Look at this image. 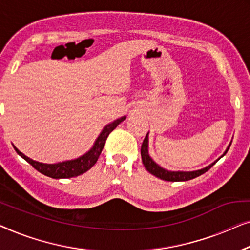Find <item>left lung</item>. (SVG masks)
Here are the masks:
<instances>
[{
    "mask_svg": "<svg viewBox=\"0 0 250 250\" xmlns=\"http://www.w3.org/2000/svg\"><path fill=\"white\" fill-rule=\"evenodd\" d=\"M230 146L228 147V149L230 148ZM227 149V152H228ZM227 152L223 154V155H226ZM140 154H142V161H143V164L144 167L147 171L149 172L150 174L155 175L159 179H162V180L164 181H188V180H191V179H194L196 177H199V175H202L203 173H205L206 171H208L210 167H213L214 164L216 163V162H214L213 164L208 165V167H205V168H202V170H198V171H192V172H171V171H167L164 170V168H162L161 167H159L155 162H154L152 159H150L149 155H148V138H147V136L145 137V139H144L143 142V145H142V148H140ZM222 155V156H223ZM221 156V157H222Z\"/></svg>",
    "mask_w": 250,
    "mask_h": 250,
    "instance_id": "8db88e82",
    "label": "left lung"
}]
</instances>
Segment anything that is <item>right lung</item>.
Masks as SVG:
<instances>
[{"label": "right lung", "mask_w": 250, "mask_h": 250, "mask_svg": "<svg viewBox=\"0 0 250 250\" xmlns=\"http://www.w3.org/2000/svg\"><path fill=\"white\" fill-rule=\"evenodd\" d=\"M125 119V117H122L105 126L103 131L101 132V135L98 136L96 142H95L93 148H91L88 153H86L85 155L72 161H66L56 164H44L40 163V162L33 161L29 159V157L23 155V154L19 152L15 146H13V148L16 149V152L18 153L23 160H26L30 165H33L34 168H36L38 172L46 175V177L53 179H68L72 177H78V175L85 173V172H87L89 168L94 167L95 163H96L98 160V157L101 155L102 150L104 148L105 142H106L108 135H110V133L119 125V124H121Z\"/></svg>", "instance_id": "obj_1"}]
</instances>
